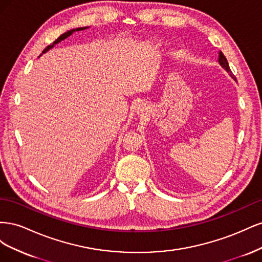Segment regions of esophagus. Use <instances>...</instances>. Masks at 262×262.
<instances>
[{"label":"esophagus","instance_id":"esophagus-1","mask_svg":"<svg viewBox=\"0 0 262 262\" xmlns=\"http://www.w3.org/2000/svg\"><path fill=\"white\" fill-rule=\"evenodd\" d=\"M146 112H147V106H146V104H143V102H142V104H139V105H138V108H137L138 115H144Z\"/></svg>","mask_w":262,"mask_h":262}]
</instances>
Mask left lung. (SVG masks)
I'll use <instances>...</instances> for the list:
<instances>
[{
    "label": "left lung",
    "instance_id": "1",
    "mask_svg": "<svg viewBox=\"0 0 262 262\" xmlns=\"http://www.w3.org/2000/svg\"><path fill=\"white\" fill-rule=\"evenodd\" d=\"M219 62H220V64H221L222 67H223L229 74H231V76H233L232 71H231V69H229L228 62H227V60H226V58H225V55H224L223 53H222V52L219 53Z\"/></svg>",
    "mask_w": 262,
    "mask_h": 262
}]
</instances>
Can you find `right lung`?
Returning <instances> with one entry per match:
<instances>
[{"label":"right lung","instance_id":"right-lung-1","mask_svg":"<svg viewBox=\"0 0 262 262\" xmlns=\"http://www.w3.org/2000/svg\"><path fill=\"white\" fill-rule=\"evenodd\" d=\"M86 28H89V27H80V28H76V29H71V30L67 31V33L62 34V35H61V36H60V37L57 39V40H54V41H53V43H52V45H49L48 47H47V48H46V49L42 51V53H46L47 51H49L51 48H53L54 45H57V43L61 42L62 40H64L66 38H68L69 36L72 35V34L74 33V31H80V30H84V29H86Z\"/></svg>","mask_w":262,"mask_h":262}]
</instances>
